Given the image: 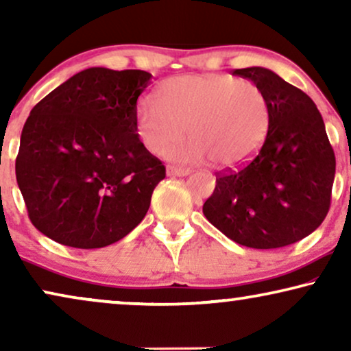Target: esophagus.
I'll return each mask as SVG.
<instances>
[{
	"label": "esophagus",
	"instance_id": "obj_1",
	"mask_svg": "<svg viewBox=\"0 0 351 351\" xmlns=\"http://www.w3.org/2000/svg\"><path fill=\"white\" fill-rule=\"evenodd\" d=\"M166 174L169 177H182V176H189L190 169L186 167H177V166H167L166 167Z\"/></svg>",
	"mask_w": 351,
	"mask_h": 351
}]
</instances>
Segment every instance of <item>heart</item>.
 Listing matches in <instances>:
<instances>
[{
  "instance_id": "1",
  "label": "heart",
  "mask_w": 351,
  "mask_h": 351,
  "mask_svg": "<svg viewBox=\"0 0 351 351\" xmlns=\"http://www.w3.org/2000/svg\"><path fill=\"white\" fill-rule=\"evenodd\" d=\"M271 128V104L261 86L222 73L174 76L158 86L153 105L137 113L138 137L161 153L189 129L192 142L167 149L172 161L238 169L257 156Z\"/></svg>"
}]
</instances>
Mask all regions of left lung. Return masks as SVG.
Wrapping results in <instances>:
<instances>
[{
    "label": "left lung",
    "instance_id": "1",
    "mask_svg": "<svg viewBox=\"0 0 351 351\" xmlns=\"http://www.w3.org/2000/svg\"><path fill=\"white\" fill-rule=\"evenodd\" d=\"M265 90L271 128L262 150L239 169L215 177L206 219L234 243L276 249L323 223L330 206L335 155L313 100L262 66L233 70Z\"/></svg>",
    "mask_w": 351,
    "mask_h": 351
}]
</instances>
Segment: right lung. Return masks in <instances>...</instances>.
<instances>
[{"mask_svg":"<svg viewBox=\"0 0 351 351\" xmlns=\"http://www.w3.org/2000/svg\"><path fill=\"white\" fill-rule=\"evenodd\" d=\"M153 76L93 66L40 100L22 129L16 177L32 223L64 246L95 249L131 233L166 167L137 134Z\"/></svg>","mask_w":351,"mask_h":351,"instance_id":"1","label":"right lung"}]
</instances>
